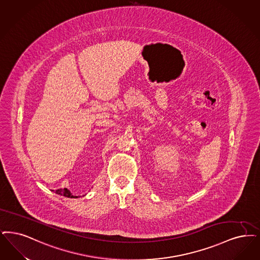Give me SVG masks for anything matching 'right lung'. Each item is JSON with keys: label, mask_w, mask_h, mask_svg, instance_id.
I'll return each mask as SVG.
<instances>
[{"label": "right lung", "mask_w": 260, "mask_h": 260, "mask_svg": "<svg viewBox=\"0 0 260 260\" xmlns=\"http://www.w3.org/2000/svg\"><path fill=\"white\" fill-rule=\"evenodd\" d=\"M57 194H61V196H63V197H66V198H77V197H74L73 196L72 193H71V191L68 189V188H59V189H57L56 191H55Z\"/></svg>", "instance_id": "obj_1"}]
</instances>
